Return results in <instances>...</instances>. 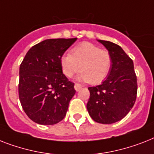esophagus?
<instances>
[{"label":"esophagus","instance_id":"1","mask_svg":"<svg viewBox=\"0 0 154 154\" xmlns=\"http://www.w3.org/2000/svg\"><path fill=\"white\" fill-rule=\"evenodd\" d=\"M81 88H82V85H80V84H75L74 85V88H75V90L77 91H77H79Z\"/></svg>","mask_w":154,"mask_h":154}]
</instances>
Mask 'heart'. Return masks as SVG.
Listing matches in <instances>:
<instances>
[{"label":"heart","mask_w":154,"mask_h":154,"mask_svg":"<svg viewBox=\"0 0 154 154\" xmlns=\"http://www.w3.org/2000/svg\"><path fill=\"white\" fill-rule=\"evenodd\" d=\"M112 56L107 51L102 50L91 42H82L72 50L71 54H64L60 64L66 77H72L82 70L77 77L81 81L100 83L109 74L112 67Z\"/></svg>","instance_id":"heart-1"}]
</instances>
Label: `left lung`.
Listing matches in <instances>:
<instances>
[{"mask_svg": "<svg viewBox=\"0 0 154 154\" xmlns=\"http://www.w3.org/2000/svg\"><path fill=\"white\" fill-rule=\"evenodd\" d=\"M98 42L112 56V67L101 85L89 87L87 110L95 122L111 124L123 119L133 107L137 97V77L133 61L119 45Z\"/></svg>", "mask_w": 154, "mask_h": 154, "instance_id": "obj_1", "label": "left lung"}]
</instances>
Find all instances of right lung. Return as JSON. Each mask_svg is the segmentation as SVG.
I'll return each mask as SVG.
<instances>
[{
	"instance_id": "right-lung-1",
	"label": "right lung",
	"mask_w": 154,
	"mask_h": 154,
	"mask_svg": "<svg viewBox=\"0 0 154 154\" xmlns=\"http://www.w3.org/2000/svg\"><path fill=\"white\" fill-rule=\"evenodd\" d=\"M77 38H51L35 45L20 66L19 98L33 122L56 124L65 118L74 84L63 74L61 57Z\"/></svg>"
}]
</instances>
